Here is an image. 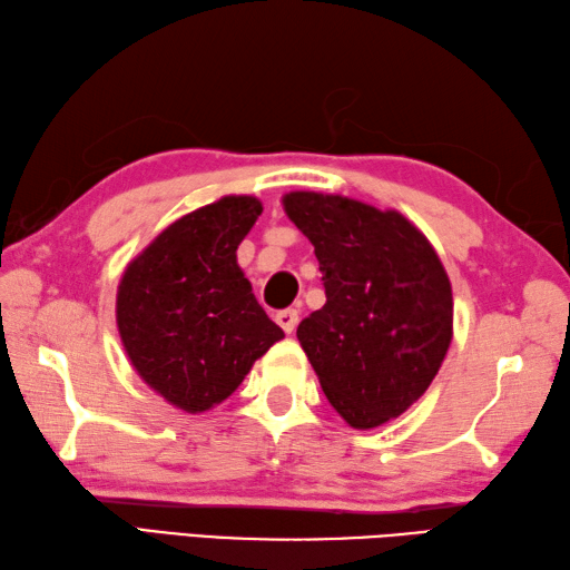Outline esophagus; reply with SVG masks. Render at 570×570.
Here are the masks:
<instances>
[{
  "mask_svg": "<svg viewBox=\"0 0 570 570\" xmlns=\"http://www.w3.org/2000/svg\"><path fill=\"white\" fill-rule=\"evenodd\" d=\"M275 322L283 326L285 334H293L295 328H297V324H299V312H297V309H283V312H277Z\"/></svg>",
  "mask_w": 570,
  "mask_h": 570,
  "instance_id": "obj_1",
  "label": "esophagus"
}]
</instances>
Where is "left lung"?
Listing matches in <instances>:
<instances>
[{
	"label": "left lung",
	"mask_w": 570,
	"mask_h": 570,
	"mask_svg": "<svg viewBox=\"0 0 570 570\" xmlns=\"http://www.w3.org/2000/svg\"><path fill=\"white\" fill-rule=\"evenodd\" d=\"M283 207L320 261L326 305L297 338L326 400L353 429L400 416L432 385L453 336L449 275L395 209L289 193Z\"/></svg>",
	"instance_id": "1"
}]
</instances>
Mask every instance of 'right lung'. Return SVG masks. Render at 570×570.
<instances>
[{
  "label": "right lung",
  "instance_id": "obj_1",
  "mask_svg": "<svg viewBox=\"0 0 570 570\" xmlns=\"http://www.w3.org/2000/svg\"><path fill=\"white\" fill-rule=\"evenodd\" d=\"M261 202L229 195L185 214L126 265L117 326L136 373L175 407L224 402L285 334L250 293L236 248Z\"/></svg>",
  "mask_w": 570,
  "mask_h": 570
}]
</instances>
